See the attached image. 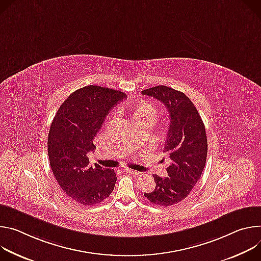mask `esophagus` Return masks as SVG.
I'll use <instances>...</instances> for the list:
<instances>
[{"mask_svg": "<svg viewBox=\"0 0 261 261\" xmlns=\"http://www.w3.org/2000/svg\"><path fill=\"white\" fill-rule=\"evenodd\" d=\"M124 170H125L126 172L130 173V174H134V175H139V174H141L140 172H138V171H136V170H133V169H129V168H125Z\"/></svg>", "mask_w": 261, "mask_h": 261, "instance_id": "esophagus-1", "label": "esophagus"}]
</instances>
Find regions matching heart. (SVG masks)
Listing matches in <instances>:
<instances>
[{"instance_id": "1", "label": "heart", "mask_w": 261, "mask_h": 261, "mask_svg": "<svg viewBox=\"0 0 261 261\" xmlns=\"http://www.w3.org/2000/svg\"><path fill=\"white\" fill-rule=\"evenodd\" d=\"M139 111H147V112H150V113L154 114L153 108H152L151 106H149V105H144V106H142V107L139 109Z\"/></svg>"}]
</instances>
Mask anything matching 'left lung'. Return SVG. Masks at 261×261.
<instances>
[{
    "mask_svg": "<svg viewBox=\"0 0 261 261\" xmlns=\"http://www.w3.org/2000/svg\"><path fill=\"white\" fill-rule=\"evenodd\" d=\"M163 102L170 124L164 152L172 163L167 168V177L153 175L155 188L145 196L160 206L176 204L188 197L201 177L207 156V138L203 121L191 101L182 92L167 86H156L142 91Z\"/></svg>",
    "mask_w": 261,
    "mask_h": 261,
    "instance_id": "1",
    "label": "left lung"
}]
</instances>
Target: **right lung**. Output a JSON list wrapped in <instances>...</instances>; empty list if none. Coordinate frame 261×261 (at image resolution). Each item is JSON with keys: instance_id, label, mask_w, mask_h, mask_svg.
Instances as JSON below:
<instances>
[{"instance_id": "add662e5", "label": "right lung", "mask_w": 261, "mask_h": 261, "mask_svg": "<svg viewBox=\"0 0 261 261\" xmlns=\"http://www.w3.org/2000/svg\"><path fill=\"white\" fill-rule=\"evenodd\" d=\"M125 93L89 85L71 93L53 119L47 152L51 171L62 191L83 205H95L113 192V169L89 165L88 153L96 147L93 140L106 116Z\"/></svg>"}]
</instances>
